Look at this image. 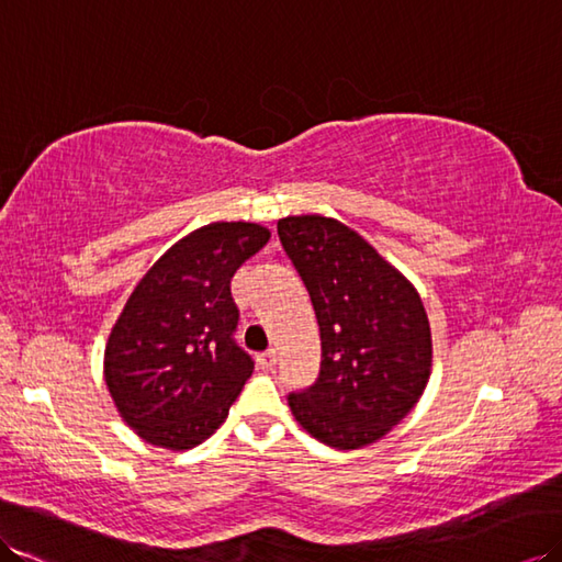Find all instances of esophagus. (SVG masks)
I'll return each mask as SVG.
<instances>
[{
  "instance_id": "34e87169",
  "label": "esophagus",
  "mask_w": 562,
  "mask_h": 562,
  "mask_svg": "<svg viewBox=\"0 0 562 562\" xmlns=\"http://www.w3.org/2000/svg\"><path fill=\"white\" fill-rule=\"evenodd\" d=\"M257 364L262 369H273L277 367V350H267L257 355Z\"/></svg>"
}]
</instances>
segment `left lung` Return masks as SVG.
Here are the masks:
<instances>
[{"label":"left lung","instance_id":"1","mask_svg":"<svg viewBox=\"0 0 562 562\" xmlns=\"http://www.w3.org/2000/svg\"><path fill=\"white\" fill-rule=\"evenodd\" d=\"M279 240L319 324V376L289 393L300 427L334 448L379 441L415 407L431 372V331L401 271L336 218L285 216Z\"/></svg>","mask_w":562,"mask_h":562}]
</instances>
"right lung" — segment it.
<instances>
[{
	"label": "right lung",
	"mask_w": 562,
	"mask_h": 562,
	"mask_svg": "<svg viewBox=\"0 0 562 562\" xmlns=\"http://www.w3.org/2000/svg\"><path fill=\"white\" fill-rule=\"evenodd\" d=\"M269 231L248 222L202 226L164 252L135 285L104 350L109 393L147 443L186 450L218 429L255 362L236 344L238 267Z\"/></svg>",
	"instance_id": "obj_1"
}]
</instances>
